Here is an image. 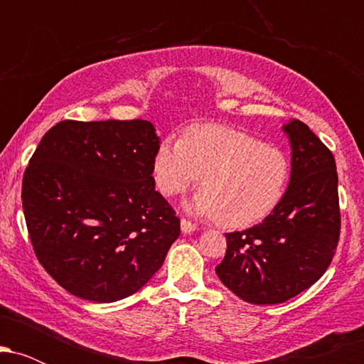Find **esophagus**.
Wrapping results in <instances>:
<instances>
[{"mask_svg":"<svg viewBox=\"0 0 364 364\" xmlns=\"http://www.w3.org/2000/svg\"><path fill=\"white\" fill-rule=\"evenodd\" d=\"M195 229H196L195 224H191L190 220H186V219H181V232H183V235H191V232H195Z\"/></svg>","mask_w":364,"mask_h":364,"instance_id":"esophagus-1","label":"esophagus"}]
</instances>
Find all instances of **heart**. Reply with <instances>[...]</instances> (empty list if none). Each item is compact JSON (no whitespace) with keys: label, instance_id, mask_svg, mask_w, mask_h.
<instances>
[{"label":"heart","instance_id":"b5f03b06","mask_svg":"<svg viewBox=\"0 0 364 364\" xmlns=\"http://www.w3.org/2000/svg\"><path fill=\"white\" fill-rule=\"evenodd\" d=\"M152 178L164 196L183 193L198 181L202 188L188 202L191 212L217 217L229 228H246L279 205L289 183V159L240 129L193 124L181 140L159 144Z\"/></svg>","mask_w":364,"mask_h":364}]
</instances>
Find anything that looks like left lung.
Returning <instances> with one entry per match:
<instances>
[{
	"mask_svg": "<svg viewBox=\"0 0 364 364\" xmlns=\"http://www.w3.org/2000/svg\"><path fill=\"white\" fill-rule=\"evenodd\" d=\"M291 176L279 205L260 224L228 232L217 277L252 304H277L313 286L332 262L341 231L332 152L298 119L282 124Z\"/></svg>",
	"mask_w": 364,
	"mask_h": 364,
	"instance_id": "8db88e82",
	"label": "left lung"
}]
</instances>
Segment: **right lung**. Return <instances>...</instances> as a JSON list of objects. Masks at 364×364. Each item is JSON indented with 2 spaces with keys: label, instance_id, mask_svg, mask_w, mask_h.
<instances>
[{
  "label": "right lung",
  "instance_id": "add662e5",
  "mask_svg": "<svg viewBox=\"0 0 364 364\" xmlns=\"http://www.w3.org/2000/svg\"><path fill=\"white\" fill-rule=\"evenodd\" d=\"M161 144L150 121H61L25 169L22 205L34 252L73 296L112 303L164 263L179 219L156 191Z\"/></svg>",
  "mask_w": 364,
  "mask_h": 364
}]
</instances>
